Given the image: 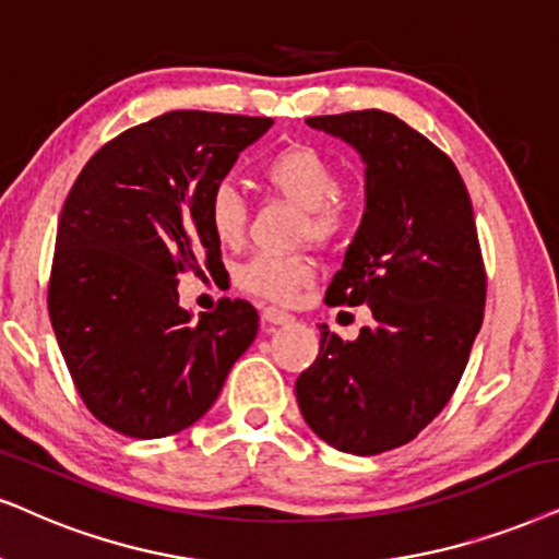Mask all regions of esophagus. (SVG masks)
<instances>
[{
  "label": "esophagus",
  "mask_w": 559,
  "mask_h": 559,
  "mask_svg": "<svg viewBox=\"0 0 559 559\" xmlns=\"http://www.w3.org/2000/svg\"><path fill=\"white\" fill-rule=\"evenodd\" d=\"M263 322L265 324H288V322H294V317L284 312V309H278V307H265L263 309Z\"/></svg>",
  "instance_id": "obj_1"
}]
</instances>
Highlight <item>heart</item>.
<instances>
[{"label":"heart","mask_w":559,"mask_h":559,"mask_svg":"<svg viewBox=\"0 0 559 559\" xmlns=\"http://www.w3.org/2000/svg\"><path fill=\"white\" fill-rule=\"evenodd\" d=\"M260 175L275 193L304 209L301 237L314 242H335L353 222V203L337 193L341 178L328 154L309 144H292L271 154ZM206 222L222 247L242 245L247 229L245 198L229 182L211 190ZM312 260L304 255H271L260 252L235 271V284L242 292L271 301H288L312 281Z\"/></svg>","instance_id":"1"}]
</instances>
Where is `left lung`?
Segmentation results:
<instances>
[{
    "label": "left lung",
    "mask_w": 559,
    "mask_h": 559,
    "mask_svg": "<svg viewBox=\"0 0 559 559\" xmlns=\"http://www.w3.org/2000/svg\"><path fill=\"white\" fill-rule=\"evenodd\" d=\"M366 162V211L324 301L371 307L356 341L320 328L296 400L330 447L373 456L413 441L449 405L485 317L487 275L462 175L392 112L307 118Z\"/></svg>",
    "instance_id": "left-lung-1"
}]
</instances>
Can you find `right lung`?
Wrapping results in <instances>:
<instances>
[{"label":"right lung","mask_w":559,"mask_h":559,"mask_svg":"<svg viewBox=\"0 0 559 559\" xmlns=\"http://www.w3.org/2000/svg\"><path fill=\"white\" fill-rule=\"evenodd\" d=\"M271 118L173 110L92 154L63 201L48 314L92 415L131 438L193 426L258 335V309L218 299L198 320L178 278L218 271L211 190Z\"/></svg>","instance_id":"right-lung-1"}]
</instances>
